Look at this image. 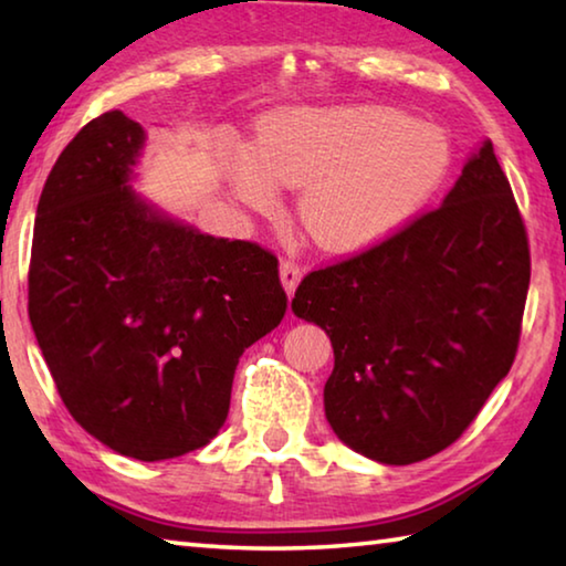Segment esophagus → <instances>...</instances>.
Masks as SVG:
<instances>
[{"instance_id":"obj_1","label":"esophagus","mask_w":566,"mask_h":566,"mask_svg":"<svg viewBox=\"0 0 566 566\" xmlns=\"http://www.w3.org/2000/svg\"><path fill=\"white\" fill-rule=\"evenodd\" d=\"M280 276H282V284H284L286 294H294L296 284H300V280H302V266L296 264L294 260H282Z\"/></svg>"}]
</instances>
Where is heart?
I'll list each match as a JSON object with an SVG mask.
<instances>
[{
  "label": "heart",
  "instance_id": "1",
  "mask_svg": "<svg viewBox=\"0 0 566 566\" xmlns=\"http://www.w3.org/2000/svg\"><path fill=\"white\" fill-rule=\"evenodd\" d=\"M449 165L447 134L399 109H290L262 124L254 151H237L229 185L256 212L280 202L276 181L302 187L306 234L327 249H359L419 212Z\"/></svg>",
  "mask_w": 566,
  "mask_h": 566
}]
</instances>
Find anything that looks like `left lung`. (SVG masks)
<instances>
[{
    "mask_svg": "<svg viewBox=\"0 0 566 566\" xmlns=\"http://www.w3.org/2000/svg\"><path fill=\"white\" fill-rule=\"evenodd\" d=\"M530 239L492 142L444 205L296 286V317L329 334L324 411L344 444L415 464L454 444L516 357Z\"/></svg>",
    "mask_w": 566,
    "mask_h": 566,
    "instance_id": "obj_1",
    "label": "left lung"
}]
</instances>
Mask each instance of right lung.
Here are the masks:
<instances>
[{
    "instance_id": "obj_1",
    "label": "right lung",
    "mask_w": 566,
    "mask_h": 566,
    "mask_svg": "<svg viewBox=\"0 0 566 566\" xmlns=\"http://www.w3.org/2000/svg\"><path fill=\"white\" fill-rule=\"evenodd\" d=\"M145 129L84 124L36 205L30 322L76 424L161 462L222 429L239 357L282 322L280 260L151 212L127 187Z\"/></svg>"
}]
</instances>
